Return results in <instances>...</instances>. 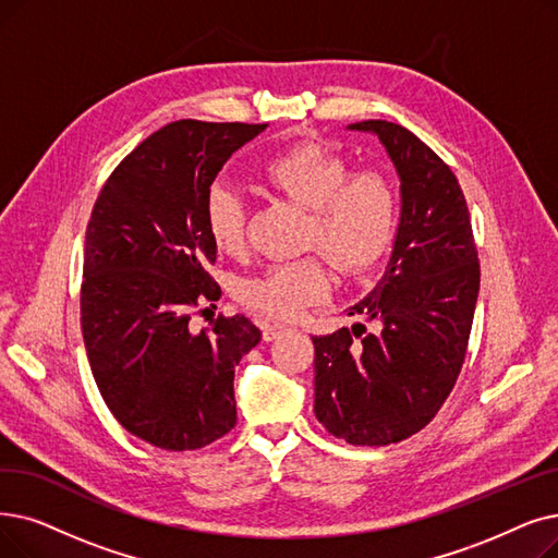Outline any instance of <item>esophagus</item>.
I'll return each mask as SVG.
<instances>
[{
    "label": "esophagus",
    "mask_w": 558,
    "mask_h": 558,
    "mask_svg": "<svg viewBox=\"0 0 558 558\" xmlns=\"http://www.w3.org/2000/svg\"><path fill=\"white\" fill-rule=\"evenodd\" d=\"M284 330H287V326H282V324H264V328H262L264 342H274V339H276L280 332H284Z\"/></svg>",
    "instance_id": "obj_1"
}]
</instances>
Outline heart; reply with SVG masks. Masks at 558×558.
I'll use <instances>...</instances> for the list:
<instances>
[{
	"instance_id": "1",
	"label": "heart",
	"mask_w": 558,
	"mask_h": 558,
	"mask_svg": "<svg viewBox=\"0 0 558 558\" xmlns=\"http://www.w3.org/2000/svg\"><path fill=\"white\" fill-rule=\"evenodd\" d=\"M349 161L319 143H299L266 159L262 180L287 198L310 207L305 246L322 248L344 274L367 271L387 253L397 228V191L374 168L349 173ZM216 248H246V198L234 184L216 180L203 203ZM332 292V271L322 253L278 262L241 280L239 299L266 317L292 322Z\"/></svg>"
}]
</instances>
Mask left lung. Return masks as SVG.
Returning a JSON list of instances; mask_svg holds the SVG:
<instances>
[{"mask_svg": "<svg viewBox=\"0 0 558 558\" xmlns=\"http://www.w3.org/2000/svg\"><path fill=\"white\" fill-rule=\"evenodd\" d=\"M401 180V221L383 278L339 328L314 342V415L349 445L385 447L422 430L463 367L478 296V257L463 191L413 132L362 120Z\"/></svg>", "mask_w": 558, "mask_h": 558, "instance_id": "obj_1", "label": "left lung"}]
</instances>
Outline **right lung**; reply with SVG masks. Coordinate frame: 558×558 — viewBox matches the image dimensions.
<instances>
[{"label":"right lung","instance_id":"right-lung-1","mask_svg":"<svg viewBox=\"0 0 558 558\" xmlns=\"http://www.w3.org/2000/svg\"><path fill=\"white\" fill-rule=\"evenodd\" d=\"M266 125L175 120L116 166L84 241L82 335L111 415L166 451L211 445L236 424L234 367L259 344L244 314L191 328L221 299L203 203L241 145Z\"/></svg>","mask_w":558,"mask_h":558}]
</instances>
